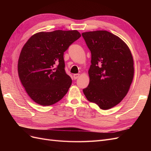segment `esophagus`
I'll return each instance as SVG.
<instances>
[{"mask_svg": "<svg viewBox=\"0 0 151 151\" xmlns=\"http://www.w3.org/2000/svg\"><path fill=\"white\" fill-rule=\"evenodd\" d=\"M80 76V74H75L73 75V77H74V79H77V78H79Z\"/></svg>", "mask_w": 151, "mask_h": 151, "instance_id": "34e87169", "label": "esophagus"}]
</instances>
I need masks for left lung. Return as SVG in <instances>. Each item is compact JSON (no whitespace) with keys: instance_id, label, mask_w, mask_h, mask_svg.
Instances as JSON below:
<instances>
[{"instance_id":"8db88e82","label":"left lung","mask_w":151,"mask_h":151,"mask_svg":"<svg viewBox=\"0 0 151 151\" xmlns=\"http://www.w3.org/2000/svg\"><path fill=\"white\" fill-rule=\"evenodd\" d=\"M91 53L87 99L102 109L115 106L129 92L134 75V59L127 45L107 31L82 33Z\"/></svg>"}]
</instances>
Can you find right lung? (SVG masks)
<instances>
[{"label":"right lung","mask_w":151,"mask_h":151,"mask_svg":"<svg viewBox=\"0 0 151 151\" xmlns=\"http://www.w3.org/2000/svg\"><path fill=\"white\" fill-rule=\"evenodd\" d=\"M81 36L77 30L42 31L24 44L18 60V75L35 103L50 106L67 94L72 79L64 69L63 53Z\"/></svg>","instance_id":"obj_1"}]
</instances>
